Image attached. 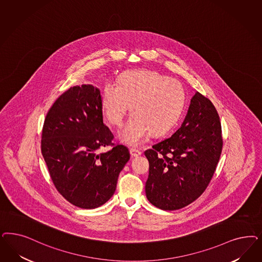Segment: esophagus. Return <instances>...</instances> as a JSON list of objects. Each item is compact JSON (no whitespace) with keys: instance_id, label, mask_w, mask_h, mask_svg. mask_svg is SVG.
Listing matches in <instances>:
<instances>
[{"instance_id":"34e87169","label":"esophagus","mask_w":262,"mask_h":262,"mask_svg":"<svg viewBox=\"0 0 262 262\" xmlns=\"http://www.w3.org/2000/svg\"><path fill=\"white\" fill-rule=\"evenodd\" d=\"M130 153H131V155H132L133 157H138V156H140V155L142 154V152L140 151V150H138V149H136V148H131V149H130Z\"/></svg>"}]
</instances>
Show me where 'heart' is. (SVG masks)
Instances as JSON below:
<instances>
[{
    "label": "heart",
    "instance_id": "1",
    "mask_svg": "<svg viewBox=\"0 0 262 262\" xmlns=\"http://www.w3.org/2000/svg\"><path fill=\"white\" fill-rule=\"evenodd\" d=\"M182 84L154 70H129L118 78V84L108 81L102 89L101 106L105 117L120 126L129 110L132 113L119 139L138 146L151 133L164 135L177 122L183 108Z\"/></svg>",
    "mask_w": 262,
    "mask_h": 262
}]
</instances>
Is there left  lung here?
<instances>
[{
  "label": "left lung",
  "mask_w": 262,
  "mask_h": 262,
  "mask_svg": "<svg viewBox=\"0 0 262 262\" xmlns=\"http://www.w3.org/2000/svg\"><path fill=\"white\" fill-rule=\"evenodd\" d=\"M222 147L219 115L196 92L178 130L144 152L149 162L145 183L149 203L162 210H178L194 202L209 184Z\"/></svg>",
  "instance_id": "obj_1"
}]
</instances>
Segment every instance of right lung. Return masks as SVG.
Returning a JSON list of instances; mask_svg holds the SVG:
<instances>
[{
    "mask_svg": "<svg viewBox=\"0 0 262 262\" xmlns=\"http://www.w3.org/2000/svg\"><path fill=\"white\" fill-rule=\"evenodd\" d=\"M103 123L101 94L93 84L70 88L53 104L44 120L41 152L53 183L67 201L83 209L107 203L119 172L130 159L126 146L112 144Z\"/></svg>",
    "mask_w": 262,
    "mask_h": 262,
    "instance_id": "1",
    "label": "right lung"
}]
</instances>
